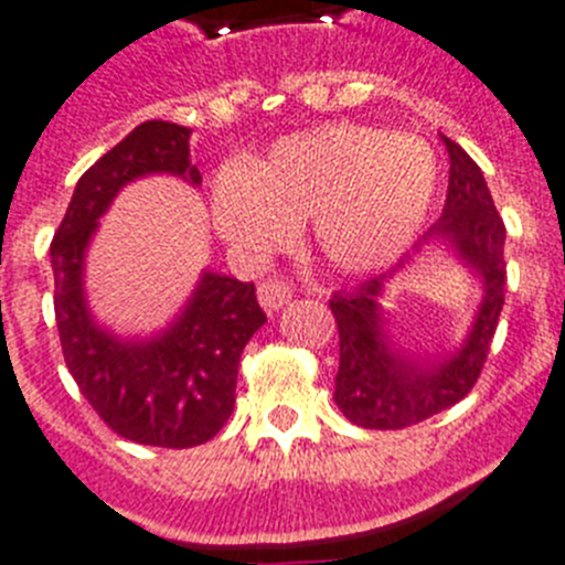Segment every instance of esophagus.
<instances>
[{
	"label": "esophagus",
	"instance_id": "obj_1",
	"mask_svg": "<svg viewBox=\"0 0 565 565\" xmlns=\"http://www.w3.org/2000/svg\"><path fill=\"white\" fill-rule=\"evenodd\" d=\"M257 299H259V306L266 308L268 313H277L279 308L288 306V299H291V286H288L286 279H266V282H259Z\"/></svg>",
	"mask_w": 565,
	"mask_h": 565
}]
</instances>
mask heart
Wrapping results in <instances>:
<instances>
[{
	"mask_svg": "<svg viewBox=\"0 0 565 565\" xmlns=\"http://www.w3.org/2000/svg\"><path fill=\"white\" fill-rule=\"evenodd\" d=\"M436 189L438 158L422 138L322 124L214 174L212 223L228 246L263 257L311 221L328 263L367 271L411 243Z\"/></svg>",
	"mask_w": 565,
	"mask_h": 565,
	"instance_id": "obj_1",
	"label": "heart"
}]
</instances>
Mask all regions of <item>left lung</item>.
Here are the masks:
<instances>
[{
	"label": "left lung",
	"mask_w": 565,
	"mask_h": 565,
	"mask_svg": "<svg viewBox=\"0 0 565 565\" xmlns=\"http://www.w3.org/2000/svg\"><path fill=\"white\" fill-rule=\"evenodd\" d=\"M450 152V186L444 212L418 239L416 254L430 243L452 248L463 268L481 282L483 297L467 339L452 356L418 359L391 337L382 297L393 274L413 259L407 254L387 274L364 279L353 291H337L331 311L339 328V373L333 402L344 418L364 430H402L461 402L476 387L495 337L507 288L503 228L478 163L444 138Z\"/></svg>",
	"instance_id": "left-lung-1"
}]
</instances>
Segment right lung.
<instances>
[{"instance_id":"1","label":"right lung","mask_w":565,"mask_h":565,"mask_svg":"<svg viewBox=\"0 0 565 565\" xmlns=\"http://www.w3.org/2000/svg\"><path fill=\"white\" fill-rule=\"evenodd\" d=\"M189 135L192 129L181 124H138L82 174L50 243L58 339L78 391L113 433L172 450L206 444L232 416L239 353L266 322L254 282L203 271L172 326L127 339L98 326L89 311L84 257L98 217L127 183L174 174L201 186Z\"/></svg>"}]
</instances>
